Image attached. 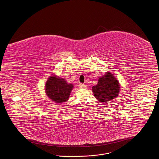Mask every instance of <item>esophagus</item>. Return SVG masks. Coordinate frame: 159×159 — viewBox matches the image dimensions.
Segmentation results:
<instances>
[{
	"mask_svg": "<svg viewBox=\"0 0 159 159\" xmlns=\"http://www.w3.org/2000/svg\"><path fill=\"white\" fill-rule=\"evenodd\" d=\"M79 87L80 89H84V88H86V85L82 84H79Z\"/></svg>",
	"mask_w": 159,
	"mask_h": 159,
	"instance_id": "34e87169",
	"label": "esophagus"
}]
</instances>
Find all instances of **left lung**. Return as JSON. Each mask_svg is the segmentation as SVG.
I'll return each mask as SVG.
<instances>
[{
  "mask_svg": "<svg viewBox=\"0 0 159 159\" xmlns=\"http://www.w3.org/2000/svg\"><path fill=\"white\" fill-rule=\"evenodd\" d=\"M120 90L121 84L111 72H106L100 77L97 84L92 88L94 97L100 103H106L115 98Z\"/></svg>",
  "mask_w": 159,
  "mask_h": 159,
  "instance_id": "left-lung-1",
  "label": "left lung"
}]
</instances>
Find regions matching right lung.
<instances>
[{
  "label": "right lung",
  "instance_id": "add662e5",
  "mask_svg": "<svg viewBox=\"0 0 159 159\" xmlns=\"http://www.w3.org/2000/svg\"><path fill=\"white\" fill-rule=\"evenodd\" d=\"M73 88V84L68 83L66 79L53 75L48 78L44 89L47 97L51 100L62 104L68 100Z\"/></svg>",
  "mask_w": 159,
  "mask_h": 159
}]
</instances>
